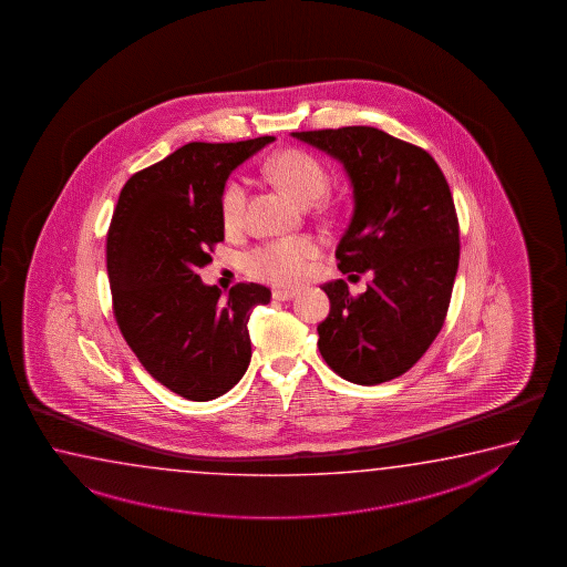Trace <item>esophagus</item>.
<instances>
[{
    "label": "esophagus",
    "instance_id": "1",
    "mask_svg": "<svg viewBox=\"0 0 567 567\" xmlns=\"http://www.w3.org/2000/svg\"><path fill=\"white\" fill-rule=\"evenodd\" d=\"M271 298L278 299V301H288V299L296 298V291L293 289H274Z\"/></svg>",
    "mask_w": 567,
    "mask_h": 567
}]
</instances>
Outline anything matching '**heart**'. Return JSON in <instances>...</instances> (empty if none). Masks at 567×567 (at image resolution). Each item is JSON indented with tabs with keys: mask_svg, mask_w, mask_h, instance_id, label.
<instances>
[{
	"mask_svg": "<svg viewBox=\"0 0 567 567\" xmlns=\"http://www.w3.org/2000/svg\"><path fill=\"white\" fill-rule=\"evenodd\" d=\"M268 174L298 197L301 204H313L328 189V172L318 157L286 150L269 159ZM247 204V186L244 177L227 182L221 194V216L227 227H236L244 219ZM320 258V244L313 237H279L249 249L244 256V269L251 278L268 281L281 288L298 286L308 278L313 261Z\"/></svg>",
	"mask_w": 567,
	"mask_h": 567,
	"instance_id": "b5f03b06",
	"label": "heart"
}]
</instances>
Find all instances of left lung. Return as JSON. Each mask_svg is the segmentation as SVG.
Listing matches in <instances>:
<instances>
[{
	"mask_svg": "<svg viewBox=\"0 0 567 567\" xmlns=\"http://www.w3.org/2000/svg\"><path fill=\"white\" fill-rule=\"evenodd\" d=\"M293 137L346 167L353 214L336 247L338 268L373 274L360 296L343 279L323 284L330 313L318 326L321 358L351 383L400 378L437 338L452 299L460 221L447 179L425 150L370 125Z\"/></svg>",
	"mask_w": 567,
	"mask_h": 567,
	"instance_id": "1",
	"label": "left lung"
}]
</instances>
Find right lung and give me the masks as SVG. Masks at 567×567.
<instances>
[{
    "instance_id": "right-lung-1",
    "label": "right lung",
    "mask_w": 567,
    "mask_h": 567,
    "mask_svg": "<svg viewBox=\"0 0 567 567\" xmlns=\"http://www.w3.org/2000/svg\"><path fill=\"white\" fill-rule=\"evenodd\" d=\"M269 142L182 145L127 179L107 229L117 328L145 371L192 402L216 400L241 380L251 309L271 298L259 284H236L224 298L197 276L224 241L227 175Z\"/></svg>"
}]
</instances>
